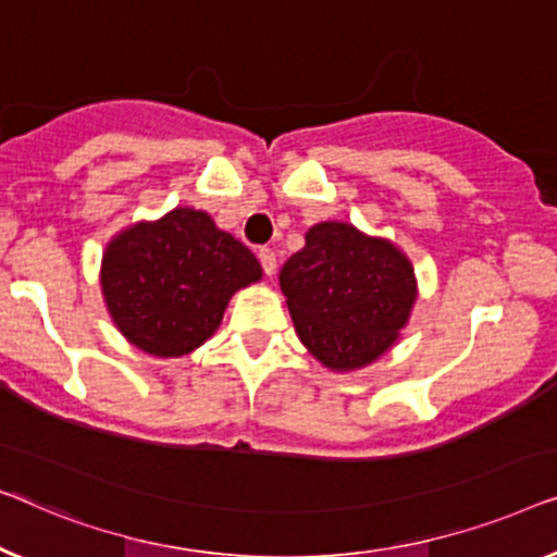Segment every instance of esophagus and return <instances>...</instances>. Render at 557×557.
Masks as SVG:
<instances>
[{
	"instance_id": "34e87169",
	"label": "esophagus",
	"mask_w": 557,
	"mask_h": 557,
	"mask_svg": "<svg viewBox=\"0 0 557 557\" xmlns=\"http://www.w3.org/2000/svg\"><path fill=\"white\" fill-rule=\"evenodd\" d=\"M257 257H260L264 275H268V277L275 275V270H277V257H275V252H272L270 247H260V252H257Z\"/></svg>"
}]
</instances>
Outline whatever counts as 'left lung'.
I'll use <instances>...</instances> for the list:
<instances>
[{
    "instance_id": "1",
    "label": "left lung",
    "mask_w": 557,
    "mask_h": 557,
    "mask_svg": "<svg viewBox=\"0 0 557 557\" xmlns=\"http://www.w3.org/2000/svg\"><path fill=\"white\" fill-rule=\"evenodd\" d=\"M280 289L302 346L331 371L371 366L394 348L419 287L394 242L348 222H320L280 270Z\"/></svg>"
}]
</instances>
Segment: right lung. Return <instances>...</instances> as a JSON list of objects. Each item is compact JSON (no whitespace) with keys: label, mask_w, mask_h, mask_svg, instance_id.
<instances>
[{"label":"right lung","mask_w":557,"mask_h":557,"mask_svg":"<svg viewBox=\"0 0 557 557\" xmlns=\"http://www.w3.org/2000/svg\"><path fill=\"white\" fill-rule=\"evenodd\" d=\"M260 280L262 268L249 247L191 207L125 226L100 262V287L115 327L156 358L203 346L222 325L232 295Z\"/></svg>","instance_id":"right-lung-1"}]
</instances>
